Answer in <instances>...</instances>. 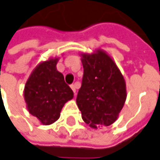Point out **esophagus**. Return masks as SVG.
I'll return each mask as SVG.
<instances>
[{"mask_svg": "<svg viewBox=\"0 0 160 160\" xmlns=\"http://www.w3.org/2000/svg\"><path fill=\"white\" fill-rule=\"evenodd\" d=\"M71 88H72V91H73V93H74V94H76V86L75 85H71Z\"/></svg>", "mask_w": 160, "mask_h": 160, "instance_id": "1", "label": "esophagus"}]
</instances>
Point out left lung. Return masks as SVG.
<instances>
[{
	"instance_id": "obj_1",
	"label": "left lung",
	"mask_w": 160,
	"mask_h": 160,
	"mask_svg": "<svg viewBox=\"0 0 160 160\" xmlns=\"http://www.w3.org/2000/svg\"><path fill=\"white\" fill-rule=\"evenodd\" d=\"M83 78L76 102L90 127L115 122L126 100V84L116 63L105 52L81 54Z\"/></svg>"
}]
</instances>
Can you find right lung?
I'll return each mask as SVG.
<instances>
[{
  "instance_id": "obj_1",
  "label": "right lung",
  "mask_w": 160,
  "mask_h": 160,
  "mask_svg": "<svg viewBox=\"0 0 160 160\" xmlns=\"http://www.w3.org/2000/svg\"><path fill=\"white\" fill-rule=\"evenodd\" d=\"M58 61L55 58L40 63L24 87L28 110L44 125L57 121L65 103L73 98L72 90L56 68Z\"/></svg>"
}]
</instances>
